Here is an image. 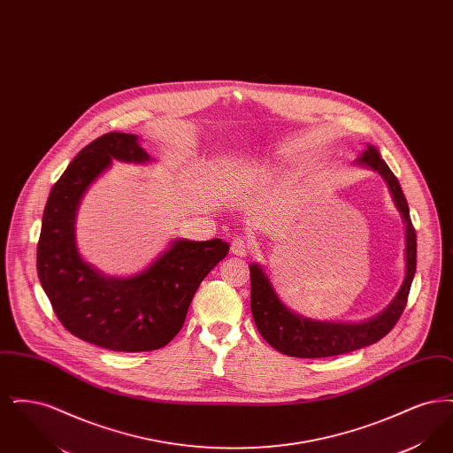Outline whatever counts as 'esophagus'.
Here are the masks:
<instances>
[{"instance_id":"esophagus-1","label":"esophagus","mask_w":453,"mask_h":453,"mask_svg":"<svg viewBox=\"0 0 453 453\" xmlns=\"http://www.w3.org/2000/svg\"><path fill=\"white\" fill-rule=\"evenodd\" d=\"M251 250V244L246 237L237 236L231 241V253L236 257H246Z\"/></svg>"}]
</instances>
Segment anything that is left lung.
<instances>
[{"mask_svg":"<svg viewBox=\"0 0 453 453\" xmlns=\"http://www.w3.org/2000/svg\"><path fill=\"white\" fill-rule=\"evenodd\" d=\"M357 163L382 174L392 198L406 222V279L395 299L377 318L360 324L321 323L294 314L281 303L272 283L258 265H251V312L259 334L266 343L288 357L326 358L343 355L382 340L399 321L410 296L416 273V231L411 222L410 207L394 173L375 148L368 146Z\"/></svg>","mask_w":453,"mask_h":453,"instance_id":"obj_1","label":"left lung"}]
</instances>
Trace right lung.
<instances>
[{"label": "right lung", "mask_w": 453, "mask_h": 453, "mask_svg": "<svg viewBox=\"0 0 453 453\" xmlns=\"http://www.w3.org/2000/svg\"><path fill=\"white\" fill-rule=\"evenodd\" d=\"M111 159L150 161L137 135L108 132L89 142L54 183L37 244V273L58 319L76 338L111 351H152L185 323L202 280L226 258L222 239L183 241L132 279H107L85 263L74 241V217L89 183Z\"/></svg>", "instance_id": "1"}]
</instances>
